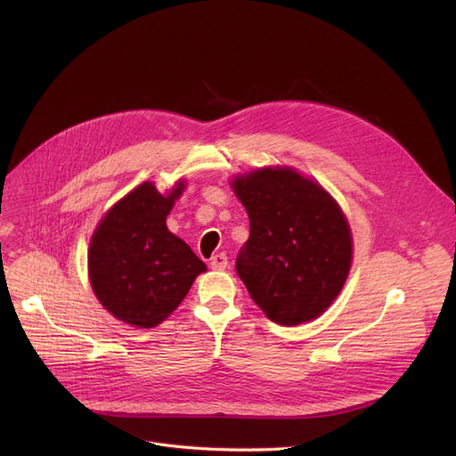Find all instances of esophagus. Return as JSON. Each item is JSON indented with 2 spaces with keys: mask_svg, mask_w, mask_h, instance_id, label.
Listing matches in <instances>:
<instances>
[{
  "mask_svg": "<svg viewBox=\"0 0 456 456\" xmlns=\"http://www.w3.org/2000/svg\"><path fill=\"white\" fill-rule=\"evenodd\" d=\"M227 265H229V262H227V255L225 253H218V255H214L210 258V268L212 270H218V272L225 270Z\"/></svg>",
  "mask_w": 456,
  "mask_h": 456,
  "instance_id": "esophagus-1",
  "label": "esophagus"
}]
</instances>
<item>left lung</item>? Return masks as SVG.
Segmentation results:
<instances>
[{"label": "left lung", "instance_id": "1", "mask_svg": "<svg viewBox=\"0 0 456 456\" xmlns=\"http://www.w3.org/2000/svg\"><path fill=\"white\" fill-rule=\"evenodd\" d=\"M231 186L249 216L236 273L251 299L279 325L318 318L351 268V231L338 203L290 167H260Z\"/></svg>", "mask_w": 456, "mask_h": 456}]
</instances>
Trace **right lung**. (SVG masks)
<instances>
[{
	"mask_svg": "<svg viewBox=\"0 0 456 456\" xmlns=\"http://www.w3.org/2000/svg\"><path fill=\"white\" fill-rule=\"evenodd\" d=\"M183 188L181 181L162 196L153 183H142L105 214L92 234V290L114 318L129 325L157 327L207 270L205 262L166 227V216Z\"/></svg>",
	"mask_w": 456,
	"mask_h": 456,
	"instance_id": "right-lung-1",
	"label": "right lung"
}]
</instances>
